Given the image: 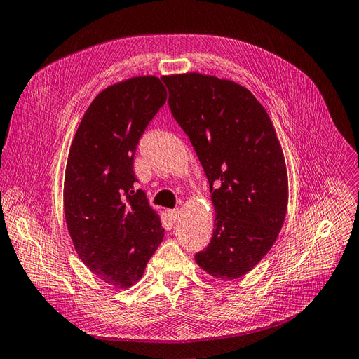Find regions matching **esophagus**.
Here are the masks:
<instances>
[{
  "instance_id": "1",
  "label": "esophagus",
  "mask_w": 359,
  "mask_h": 359,
  "mask_svg": "<svg viewBox=\"0 0 359 359\" xmlns=\"http://www.w3.org/2000/svg\"><path fill=\"white\" fill-rule=\"evenodd\" d=\"M168 215H170L171 222L176 223L177 219H179V217H180V209H171V210H168Z\"/></svg>"
}]
</instances>
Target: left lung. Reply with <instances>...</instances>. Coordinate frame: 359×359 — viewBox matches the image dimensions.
I'll return each instance as SVG.
<instances>
[{
  "instance_id": "obj_1",
  "label": "left lung",
  "mask_w": 359,
  "mask_h": 359,
  "mask_svg": "<svg viewBox=\"0 0 359 359\" xmlns=\"http://www.w3.org/2000/svg\"><path fill=\"white\" fill-rule=\"evenodd\" d=\"M162 80L215 209L212 238L196 262L217 279H238L267 255L283 226L288 174L280 142L267 110L235 81L200 72Z\"/></svg>"
}]
</instances>
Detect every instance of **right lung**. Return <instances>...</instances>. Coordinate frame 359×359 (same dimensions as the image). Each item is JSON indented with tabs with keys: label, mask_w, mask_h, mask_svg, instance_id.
Wrapping results in <instances>:
<instances>
[{
	"label": "right lung",
	"mask_w": 359,
	"mask_h": 359,
	"mask_svg": "<svg viewBox=\"0 0 359 359\" xmlns=\"http://www.w3.org/2000/svg\"><path fill=\"white\" fill-rule=\"evenodd\" d=\"M167 101L161 79L110 85L89 104L68 154L63 209L74 249L107 285L130 288L163 240L161 217L137 180L133 156L145 127Z\"/></svg>",
	"instance_id": "add662e5"
}]
</instances>
